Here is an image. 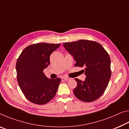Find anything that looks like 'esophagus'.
Wrapping results in <instances>:
<instances>
[{"mask_svg":"<svg viewBox=\"0 0 129 129\" xmlns=\"http://www.w3.org/2000/svg\"><path fill=\"white\" fill-rule=\"evenodd\" d=\"M63 79H64L65 80H67V81H69L71 80L70 77H63Z\"/></svg>","mask_w":129,"mask_h":129,"instance_id":"1","label":"esophagus"}]
</instances>
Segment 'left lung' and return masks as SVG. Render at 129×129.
I'll return each mask as SVG.
<instances>
[{
  "instance_id": "left-lung-1",
  "label": "left lung",
  "mask_w": 129,
  "mask_h": 129,
  "mask_svg": "<svg viewBox=\"0 0 129 129\" xmlns=\"http://www.w3.org/2000/svg\"><path fill=\"white\" fill-rule=\"evenodd\" d=\"M63 46L74 57L75 67H85V80L75 79L76 97L85 102L96 101L105 91L111 77L109 54L101 44L93 41L80 40L64 43Z\"/></svg>"
}]
</instances>
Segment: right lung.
Returning a JSON list of instances; mask_svg holds the SVG:
<instances>
[{
	"mask_svg": "<svg viewBox=\"0 0 129 129\" xmlns=\"http://www.w3.org/2000/svg\"><path fill=\"white\" fill-rule=\"evenodd\" d=\"M60 44L38 43L22 51L16 63L17 81L28 101L45 105L56 95L60 78L50 79L43 72L50 64V56Z\"/></svg>",
	"mask_w": 129,
	"mask_h": 129,
	"instance_id": "add662e5",
	"label": "right lung"
}]
</instances>
